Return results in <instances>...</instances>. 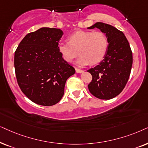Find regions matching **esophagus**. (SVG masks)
<instances>
[{"label":"esophagus","instance_id":"1","mask_svg":"<svg viewBox=\"0 0 148 148\" xmlns=\"http://www.w3.org/2000/svg\"><path fill=\"white\" fill-rule=\"evenodd\" d=\"M76 72L77 73H82V72H83V70H80V69L78 68H76Z\"/></svg>","mask_w":148,"mask_h":148}]
</instances>
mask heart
<instances>
[{
  "label": "heart",
  "mask_w": 148,
  "mask_h": 148,
  "mask_svg": "<svg viewBox=\"0 0 148 148\" xmlns=\"http://www.w3.org/2000/svg\"><path fill=\"white\" fill-rule=\"evenodd\" d=\"M108 46L107 36L101 32L80 30L70 35L69 42L59 43L58 50L67 62H72L79 51L78 64L86 66L89 63L95 65L101 62L107 54Z\"/></svg>",
  "instance_id": "heart-1"
}]
</instances>
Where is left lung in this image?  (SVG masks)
I'll list each match as a JSON object with an SVG mask.
<instances>
[{
	"label": "left lung",
	"mask_w": 148,
	"mask_h": 148,
	"mask_svg": "<svg viewBox=\"0 0 148 148\" xmlns=\"http://www.w3.org/2000/svg\"><path fill=\"white\" fill-rule=\"evenodd\" d=\"M95 27L106 34L109 46L107 54L99 64L87 70L92 75L88 88L95 97L110 99L121 93L127 84L133 64V54L123 32L102 22H97L88 29Z\"/></svg>",
	"instance_id": "obj_1"
}]
</instances>
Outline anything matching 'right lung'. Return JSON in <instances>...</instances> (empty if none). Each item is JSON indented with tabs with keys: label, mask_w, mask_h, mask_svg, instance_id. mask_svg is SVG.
Wrapping results in <instances>:
<instances>
[{
	"label": "right lung",
	"mask_w": 148,
	"mask_h": 148,
	"mask_svg": "<svg viewBox=\"0 0 148 148\" xmlns=\"http://www.w3.org/2000/svg\"><path fill=\"white\" fill-rule=\"evenodd\" d=\"M63 34L60 29L42 27L27 34L15 52V76L19 88L38 105L58 103L64 94L67 79L75 73L58 50Z\"/></svg>",
	"instance_id": "right-lung-1"
}]
</instances>
